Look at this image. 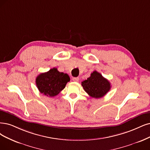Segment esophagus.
I'll return each instance as SVG.
<instances>
[{
  "label": "esophagus",
  "mask_w": 150,
  "mask_h": 150,
  "mask_svg": "<svg viewBox=\"0 0 150 150\" xmlns=\"http://www.w3.org/2000/svg\"><path fill=\"white\" fill-rule=\"evenodd\" d=\"M72 80H73V81H79V77H74V78L72 79Z\"/></svg>",
  "instance_id": "34e87169"
}]
</instances>
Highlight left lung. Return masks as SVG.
Masks as SVG:
<instances>
[{"label":"left lung","instance_id":"left-lung-1","mask_svg":"<svg viewBox=\"0 0 150 150\" xmlns=\"http://www.w3.org/2000/svg\"><path fill=\"white\" fill-rule=\"evenodd\" d=\"M84 90L91 97L101 98L110 89V82L97 71H94L87 80L81 82Z\"/></svg>","mask_w":150,"mask_h":150}]
</instances>
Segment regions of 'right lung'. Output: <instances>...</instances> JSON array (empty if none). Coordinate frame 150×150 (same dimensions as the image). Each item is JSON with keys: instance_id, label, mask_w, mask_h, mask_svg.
Returning <instances> with one entry per match:
<instances>
[{"instance_id": "1", "label": "right lung", "mask_w": 150, "mask_h": 150, "mask_svg": "<svg viewBox=\"0 0 150 150\" xmlns=\"http://www.w3.org/2000/svg\"><path fill=\"white\" fill-rule=\"evenodd\" d=\"M70 80L67 74L53 68L39 75L36 77V84L41 93L47 96L54 97L64 89Z\"/></svg>"}]
</instances>
